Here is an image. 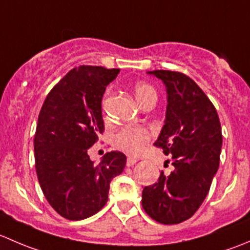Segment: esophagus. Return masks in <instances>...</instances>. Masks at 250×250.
<instances>
[{"mask_svg": "<svg viewBox=\"0 0 250 250\" xmlns=\"http://www.w3.org/2000/svg\"><path fill=\"white\" fill-rule=\"evenodd\" d=\"M137 162H138L137 158H133V157H128L127 158V166H128V167H132V166H134Z\"/></svg>", "mask_w": 250, "mask_h": 250, "instance_id": "34e87169", "label": "esophagus"}]
</instances>
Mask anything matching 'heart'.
Masks as SVG:
<instances>
[{"mask_svg":"<svg viewBox=\"0 0 250 250\" xmlns=\"http://www.w3.org/2000/svg\"><path fill=\"white\" fill-rule=\"evenodd\" d=\"M134 95L137 102L143 104L146 100L155 98L156 92L152 85L148 83L139 82L134 87ZM151 133L143 127H128L118 132L113 137V145L120 150L125 151L132 155H137L144 148V146L150 140Z\"/></svg>","mask_w":250,"mask_h":250,"instance_id":"1","label":"heart"}]
</instances>
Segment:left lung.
I'll list each match as a JSON object with an SVG mask.
<instances>
[{"mask_svg": "<svg viewBox=\"0 0 250 250\" xmlns=\"http://www.w3.org/2000/svg\"><path fill=\"white\" fill-rule=\"evenodd\" d=\"M147 74L166 87V120L155 145L172 158L173 170L161 172L157 183L144 188L141 204L153 220L173 225L190 219L208 195L220 161L221 125L214 105L190 77L168 70Z\"/></svg>", "mask_w": 250, "mask_h": 250, "instance_id": "obj_1", "label": "left lung"}]
</instances>
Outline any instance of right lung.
I'll list each match as a JSON object with an SVG mask.
<instances>
[{
	"label": "right lung",
	"mask_w": 250,
	"mask_h": 250,
	"mask_svg": "<svg viewBox=\"0 0 250 250\" xmlns=\"http://www.w3.org/2000/svg\"><path fill=\"white\" fill-rule=\"evenodd\" d=\"M120 70L82 65L47 95L37 121L35 163L44 197L69 220L94 215L107 202L110 183L127 157L111 151L95 165L88 148L104 130L102 99Z\"/></svg>",
	"instance_id": "obj_1"
}]
</instances>
